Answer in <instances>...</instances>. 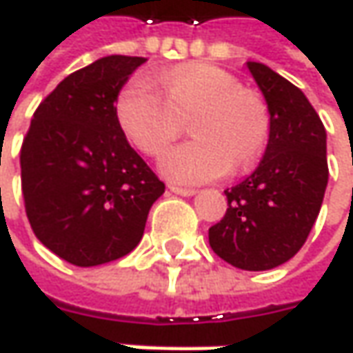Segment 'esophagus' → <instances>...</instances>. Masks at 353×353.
Masks as SVG:
<instances>
[{"instance_id":"34e87169","label":"esophagus","mask_w":353,"mask_h":353,"mask_svg":"<svg viewBox=\"0 0 353 353\" xmlns=\"http://www.w3.org/2000/svg\"><path fill=\"white\" fill-rule=\"evenodd\" d=\"M168 189L172 191V193H176V195H181V197H191V195H195L197 191L191 188H179V185H174V183H170Z\"/></svg>"}]
</instances>
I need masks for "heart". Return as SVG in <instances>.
<instances>
[{"label":"heart","mask_w":353,"mask_h":353,"mask_svg":"<svg viewBox=\"0 0 353 353\" xmlns=\"http://www.w3.org/2000/svg\"><path fill=\"white\" fill-rule=\"evenodd\" d=\"M117 123L134 148L158 158L188 121V140L165 154L162 172L179 183H203L248 170L270 137V111L260 93L238 85L226 70L183 64L137 76L119 92Z\"/></svg>","instance_id":"heart-1"}]
</instances>
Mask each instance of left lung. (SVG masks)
Returning <instances> with one entry per match:
<instances>
[{"label": "left lung", "mask_w": 353, "mask_h": 353, "mask_svg": "<svg viewBox=\"0 0 353 353\" xmlns=\"http://www.w3.org/2000/svg\"><path fill=\"white\" fill-rule=\"evenodd\" d=\"M270 111V139L254 174L226 189L209 228L213 252L246 272L274 270L303 248L328 183L326 130L305 93L260 62H246Z\"/></svg>", "instance_id": "1"}]
</instances>
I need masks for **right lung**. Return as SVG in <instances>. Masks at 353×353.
Segmentation results:
<instances>
[{
  "mask_svg": "<svg viewBox=\"0 0 353 353\" xmlns=\"http://www.w3.org/2000/svg\"><path fill=\"white\" fill-rule=\"evenodd\" d=\"M142 56H105L64 78L34 111L21 146V188L32 232L79 268L139 246L165 185L130 148L115 101Z\"/></svg>",
  "mask_w": 353,
  "mask_h": 353,
  "instance_id": "obj_1",
  "label": "right lung"
}]
</instances>
